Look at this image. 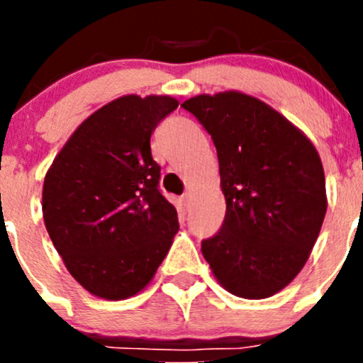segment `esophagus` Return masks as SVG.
<instances>
[{
  "instance_id": "esophagus-1",
  "label": "esophagus",
  "mask_w": 363,
  "mask_h": 363,
  "mask_svg": "<svg viewBox=\"0 0 363 363\" xmlns=\"http://www.w3.org/2000/svg\"><path fill=\"white\" fill-rule=\"evenodd\" d=\"M191 200H193L191 193H186V195H182V196H181V202H182V205H184L186 208H188L189 205H191Z\"/></svg>"
}]
</instances>
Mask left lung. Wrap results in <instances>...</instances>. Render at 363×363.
Here are the masks:
<instances>
[{
	"label": "left lung",
	"mask_w": 363,
	"mask_h": 363,
	"mask_svg": "<svg viewBox=\"0 0 363 363\" xmlns=\"http://www.w3.org/2000/svg\"><path fill=\"white\" fill-rule=\"evenodd\" d=\"M218 151L226 214L202 242L218 283L235 296L269 298L303 269L327 212L325 172L313 142L283 113L240 91L181 105Z\"/></svg>",
	"instance_id": "1"
}]
</instances>
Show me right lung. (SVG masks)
<instances>
[{"label":"right lung","instance_id":"right-lung-1","mask_svg":"<svg viewBox=\"0 0 363 363\" xmlns=\"http://www.w3.org/2000/svg\"><path fill=\"white\" fill-rule=\"evenodd\" d=\"M177 107L167 94L112 100L80 123L47 170L45 228L68 272L91 295L140 294L179 232L151 155V133Z\"/></svg>","mask_w":363,"mask_h":363}]
</instances>
